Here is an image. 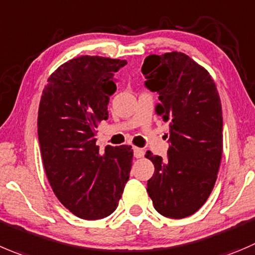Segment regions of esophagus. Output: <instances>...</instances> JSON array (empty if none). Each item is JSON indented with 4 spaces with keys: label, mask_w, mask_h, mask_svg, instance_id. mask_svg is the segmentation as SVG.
I'll list each match as a JSON object with an SVG mask.
<instances>
[{
    "label": "esophagus",
    "mask_w": 255,
    "mask_h": 255,
    "mask_svg": "<svg viewBox=\"0 0 255 255\" xmlns=\"http://www.w3.org/2000/svg\"><path fill=\"white\" fill-rule=\"evenodd\" d=\"M132 150H134V156L136 157V159H140V157L144 156V150L140 149V147L134 146L132 147Z\"/></svg>",
    "instance_id": "34e87169"
}]
</instances>
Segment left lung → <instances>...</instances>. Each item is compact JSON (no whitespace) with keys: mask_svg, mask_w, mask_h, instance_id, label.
I'll use <instances>...</instances> for the list:
<instances>
[{"mask_svg":"<svg viewBox=\"0 0 255 255\" xmlns=\"http://www.w3.org/2000/svg\"><path fill=\"white\" fill-rule=\"evenodd\" d=\"M145 87L159 94L155 113L169 123L168 156L147 151L155 166L147 194L157 213L183 219L198 212L217 181L223 152V114L209 72L183 52L150 55Z\"/></svg>","mask_w":255,"mask_h":255,"instance_id":"8db88e82","label":"left lung"}]
</instances>
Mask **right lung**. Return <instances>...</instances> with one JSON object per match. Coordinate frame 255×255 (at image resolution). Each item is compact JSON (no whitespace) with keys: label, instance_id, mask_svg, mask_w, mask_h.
Wrapping results in <instances>:
<instances>
[{"label":"right lung","instance_id":"add662e5","mask_svg":"<svg viewBox=\"0 0 255 255\" xmlns=\"http://www.w3.org/2000/svg\"><path fill=\"white\" fill-rule=\"evenodd\" d=\"M128 62L80 56L47 80L37 118L43 166L53 193L76 217L103 219L115 212L131 170V146H106L100 155L96 128L108 120L115 72Z\"/></svg>","mask_w":255,"mask_h":255}]
</instances>
